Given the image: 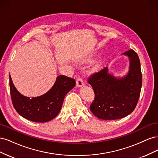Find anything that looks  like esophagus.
<instances>
[{
  "mask_svg": "<svg viewBox=\"0 0 158 158\" xmlns=\"http://www.w3.org/2000/svg\"><path fill=\"white\" fill-rule=\"evenodd\" d=\"M84 85V82L82 79L79 77L76 78V85H77L78 87H79V88L82 87Z\"/></svg>",
  "mask_w": 158,
  "mask_h": 158,
  "instance_id": "esophagus-1",
  "label": "esophagus"
}]
</instances>
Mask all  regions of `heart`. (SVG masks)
<instances>
[{
  "label": "heart",
  "mask_w": 158,
  "mask_h": 158,
  "mask_svg": "<svg viewBox=\"0 0 158 158\" xmlns=\"http://www.w3.org/2000/svg\"><path fill=\"white\" fill-rule=\"evenodd\" d=\"M94 59V56H89V58H87L86 59L82 60V62L84 63H91V62H92ZM102 64H103V61L102 59H99V60H96L92 65V66H91V68L89 69V72L91 73H96V72L99 71V69H101Z\"/></svg>",
  "instance_id": "b5f03b06"
}]
</instances>
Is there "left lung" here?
<instances>
[{
  "label": "left lung",
  "instance_id": "1",
  "mask_svg": "<svg viewBox=\"0 0 158 158\" xmlns=\"http://www.w3.org/2000/svg\"><path fill=\"white\" fill-rule=\"evenodd\" d=\"M123 55L129 59L126 75L115 76L106 67L90 76L88 80L95 94L94 101L89 109L98 118H121L131 114L136 106L142 82L140 60L132 49L123 52Z\"/></svg>",
  "mask_w": 158,
  "mask_h": 158
}]
</instances>
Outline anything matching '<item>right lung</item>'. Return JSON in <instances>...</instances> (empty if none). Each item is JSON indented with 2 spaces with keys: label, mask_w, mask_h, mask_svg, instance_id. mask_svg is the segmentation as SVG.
Returning a JSON list of instances; mask_svg holds the SVG:
<instances>
[{
  "label": "right lung",
  "mask_w": 158,
  "mask_h": 158,
  "mask_svg": "<svg viewBox=\"0 0 158 158\" xmlns=\"http://www.w3.org/2000/svg\"><path fill=\"white\" fill-rule=\"evenodd\" d=\"M10 90L14 109L27 120L45 123L53 119L60 111L65 95L74 88L76 81L64 75L57 76L52 87L40 96L30 98L18 92L12 82L10 75Z\"/></svg>",
  "instance_id": "1"
}]
</instances>
